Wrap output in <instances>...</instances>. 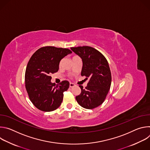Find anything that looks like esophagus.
<instances>
[{
	"instance_id": "34e87169",
	"label": "esophagus",
	"mask_w": 150,
	"mask_h": 150,
	"mask_svg": "<svg viewBox=\"0 0 150 150\" xmlns=\"http://www.w3.org/2000/svg\"><path fill=\"white\" fill-rule=\"evenodd\" d=\"M75 85L74 83H71H71H69V87H70L71 88H72V87H74L75 86Z\"/></svg>"
}]
</instances>
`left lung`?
<instances>
[{
  "mask_svg": "<svg viewBox=\"0 0 150 150\" xmlns=\"http://www.w3.org/2000/svg\"><path fill=\"white\" fill-rule=\"evenodd\" d=\"M71 49L82 60L81 76L89 79L85 88L79 85L81 93L76 97V100L85 109L97 108L104 102L110 88L112 75L108 62L102 53L90 46Z\"/></svg>",
  "mask_w": 150,
  "mask_h": 150,
  "instance_id": "1",
  "label": "left lung"
}]
</instances>
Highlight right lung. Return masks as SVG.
<instances>
[{
    "label": "right lung",
    "instance_id": "right-lung-1",
    "mask_svg": "<svg viewBox=\"0 0 150 150\" xmlns=\"http://www.w3.org/2000/svg\"><path fill=\"white\" fill-rule=\"evenodd\" d=\"M71 53L66 48L45 46L31 57L25 74V88L30 101L40 110L52 112L60 105L69 82L63 81L56 85L50 81L51 75L58 71L60 60Z\"/></svg>",
    "mask_w": 150,
    "mask_h": 150
}]
</instances>
